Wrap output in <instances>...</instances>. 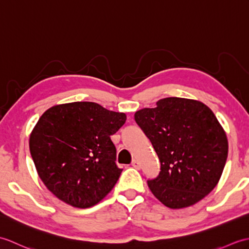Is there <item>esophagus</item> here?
<instances>
[{"instance_id": "34e87169", "label": "esophagus", "mask_w": 249, "mask_h": 249, "mask_svg": "<svg viewBox=\"0 0 249 249\" xmlns=\"http://www.w3.org/2000/svg\"><path fill=\"white\" fill-rule=\"evenodd\" d=\"M131 166H133V167L136 168V169H138V170L141 168L140 162H139L138 160H133V162H131Z\"/></svg>"}]
</instances>
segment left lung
<instances>
[{
    "instance_id": "1",
    "label": "left lung",
    "mask_w": 249,
    "mask_h": 249,
    "mask_svg": "<svg viewBox=\"0 0 249 249\" xmlns=\"http://www.w3.org/2000/svg\"><path fill=\"white\" fill-rule=\"evenodd\" d=\"M156 105L135 113L160 161V173L147 185L168 208H186L217 185L228 140L213 111L198 100L167 97Z\"/></svg>"
}]
</instances>
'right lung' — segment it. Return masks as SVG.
Segmentation results:
<instances>
[{"instance_id":"obj_1","label":"right lung","mask_w":249,"mask_h":249,"mask_svg":"<svg viewBox=\"0 0 249 249\" xmlns=\"http://www.w3.org/2000/svg\"><path fill=\"white\" fill-rule=\"evenodd\" d=\"M125 113L96 103L56 105L40 116L30 136V152L41 181L63 202L87 209L107 196L121 176L110 136Z\"/></svg>"}]
</instances>
